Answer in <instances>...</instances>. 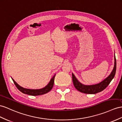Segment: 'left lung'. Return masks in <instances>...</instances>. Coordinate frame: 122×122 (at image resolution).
<instances>
[{
	"instance_id": "1",
	"label": "left lung",
	"mask_w": 122,
	"mask_h": 122,
	"mask_svg": "<svg viewBox=\"0 0 122 122\" xmlns=\"http://www.w3.org/2000/svg\"><path fill=\"white\" fill-rule=\"evenodd\" d=\"M116 69L117 62L114 54V65L113 69L111 71V74L106 78L103 80L101 82L95 84V85H83L82 83H81L78 80L75 76L74 75L73 73H72L73 82L75 88L79 92L85 94H94L102 92L105 89L107 88V86L109 85V83L111 81V80L113 79L115 76V72H116Z\"/></svg>"
}]
</instances>
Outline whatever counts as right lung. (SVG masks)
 Returning <instances> with one entry per match:
<instances>
[{
	"mask_svg": "<svg viewBox=\"0 0 122 122\" xmlns=\"http://www.w3.org/2000/svg\"><path fill=\"white\" fill-rule=\"evenodd\" d=\"M55 76L56 74L52 77V78L50 80V81L47 84V85L45 87H44L43 88L40 89H29L24 88L23 87L20 86L18 83L15 82L13 78H12V77L11 78L13 80L14 83L15 84V85L16 86V88L18 89V90H20L21 92H22L24 94H26L32 96H38L44 94L48 93L52 89L53 86H54Z\"/></svg>",
	"mask_w": 122,
	"mask_h": 122,
	"instance_id": "1",
	"label": "right lung"
}]
</instances>
